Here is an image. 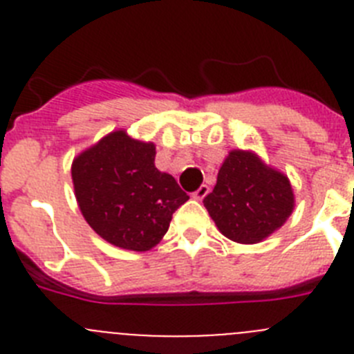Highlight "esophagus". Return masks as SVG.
<instances>
[{
  "mask_svg": "<svg viewBox=\"0 0 354 354\" xmlns=\"http://www.w3.org/2000/svg\"><path fill=\"white\" fill-rule=\"evenodd\" d=\"M207 193H209V186H205V184H204V186H200L198 189H196V192L193 193V198L202 200L205 195H207Z\"/></svg>",
  "mask_w": 354,
  "mask_h": 354,
  "instance_id": "34e87169",
  "label": "esophagus"
}]
</instances>
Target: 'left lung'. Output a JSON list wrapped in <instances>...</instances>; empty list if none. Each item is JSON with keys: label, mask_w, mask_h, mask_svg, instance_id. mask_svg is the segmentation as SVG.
Returning a JSON list of instances; mask_svg holds the SVG:
<instances>
[{"label": "left lung", "mask_w": 354, "mask_h": 354, "mask_svg": "<svg viewBox=\"0 0 354 354\" xmlns=\"http://www.w3.org/2000/svg\"><path fill=\"white\" fill-rule=\"evenodd\" d=\"M204 205L225 237L255 245L286 223L294 195L286 175L266 167L252 152L232 150Z\"/></svg>", "instance_id": "obj_1"}]
</instances>
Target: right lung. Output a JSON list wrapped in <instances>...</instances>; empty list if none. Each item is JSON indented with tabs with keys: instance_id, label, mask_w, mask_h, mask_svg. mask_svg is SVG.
<instances>
[{
	"instance_id": "right-lung-1",
	"label": "right lung",
	"mask_w": 354,
	"mask_h": 354,
	"mask_svg": "<svg viewBox=\"0 0 354 354\" xmlns=\"http://www.w3.org/2000/svg\"><path fill=\"white\" fill-rule=\"evenodd\" d=\"M154 143L124 131L108 134L72 162V180L84 220L102 239L133 252L156 246L189 196L156 168Z\"/></svg>"
}]
</instances>
